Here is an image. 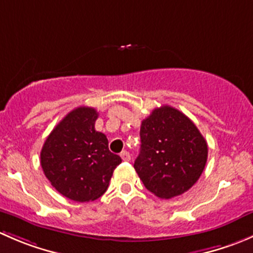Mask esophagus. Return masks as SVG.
<instances>
[{
  "label": "esophagus",
  "instance_id": "esophagus-1",
  "mask_svg": "<svg viewBox=\"0 0 253 253\" xmlns=\"http://www.w3.org/2000/svg\"><path fill=\"white\" fill-rule=\"evenodd\" d=\"M121 158L125 160V162H129L131 160V155H129V153L127 152V150H124V152H121Z\"/></svg>",
  "mask_w": 253,
  "mask_h": 253
}]
</instances>
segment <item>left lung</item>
Listing matches in <instances>:
<instances>
[{
  "label": "left lung",
  "instance_id": "1",
  "mask_svg": "<svg viewBox=\"0 0 253 253\" xmlns=\"http://www.w3.org/2000/svg\"><path fill=\"white\" fill-rule=\"evenodd\" d=\"M141 152L134 170L145 188L160 198L190 190L205 170L208 145L196 125L177 109H154L141 125Z\"/></svg>",
  "mask_w": 253,
  "mask_h": 253
}]
</instances>
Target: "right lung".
Masks as SVG:
<instances>
[{
    "label": "right lung",
    "instance_id": "1",
    "mask_svg": "<svg viewBox=\"0 0 253 253\" xmlns=\"http://www.w3.org/2000/svg\"><path fill=\"white\" fill-rule=\"evenodd\" d=\"M98 112L79 106L68 112L42 145L40 163L51 185L76 202L104 195L121 158L109 150L108 138L95 131Z\"/></svg>",
    "mask_w": 253,
    "mask_h": 253
}]
</instances>
